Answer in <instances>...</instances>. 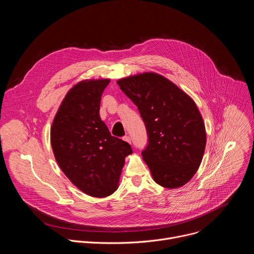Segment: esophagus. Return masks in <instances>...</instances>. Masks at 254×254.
Listing matches in <instances>:
<instances>
[{
  "mask_svg": "<svg viewBox=\"0 0 254 254\" xmlns=\"http://www.w3.org/2000/svg\"><path fill=\"white\" fill-rule=\"evenodd\" d=\"M124 140L127 141V142H128V143H130V137H129L128 135H125V136H124Z\"/></svg>",
  "mask_w": 254,
  "mask_h": 254,
  "instance_id": "esophagus-1",
  "label": "esophagus"
}]
</instances>
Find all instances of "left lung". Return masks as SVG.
<instances>
[{
    "label": "left lung",
    "instance_id": "obj_1",
    "mask_svg": "<svg viewBox=\"0 0 254 254\" xmlns=\"http://www.w3.org/2000/svg\"><path fill=\"white\" fill-rule=\"evenodd\" d=\"M137 106L149 140L141 152L153 179L164 188L187 184L196 174L206 147V129L195 101L155 72L117 81Z\"/></svg>",
    "mask_w": 254,
    "mask_h": 254
}]
</instances>
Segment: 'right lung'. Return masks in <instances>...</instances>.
<instances>
[{"instance_id":"right-lung-1","label":"right lung","mask_w":254,"mask_h":254,"mask_svg":"<svg viewBox=\"0 0 254 254\" xmlns=\"http://www.w3.org/2000/svg\"><path fill=\"white\" fill-rule=\"evenodd\" d=\"M111 79H85L65 95L53 120L50 139L56 162L83 193L107 197L117 191L129 144L111 134L99 106Z\"/></svg>"}]
</instances>
